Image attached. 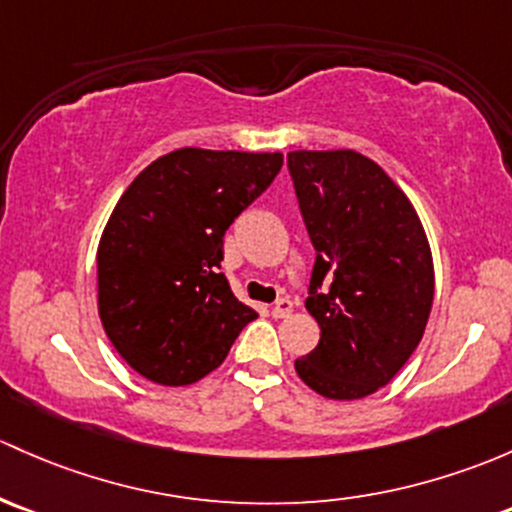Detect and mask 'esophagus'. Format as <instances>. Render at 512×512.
<instances>
[{"mask_svg":"<svg viewBox=\"0 0 512 512\" xmlns=\"http://www.w3.org/2000/svg\"><path fill=\"white\" fill-rule=\"evenodd\" d=\"M294 311V301L289 299V297H282V299H277L274 301V306H272V316L274 319H284V316H289Z\"/></svg>","mask_w":512,"mask_h":512,"instance_id":"34e87169","label":"esophagus"}]
</instances>
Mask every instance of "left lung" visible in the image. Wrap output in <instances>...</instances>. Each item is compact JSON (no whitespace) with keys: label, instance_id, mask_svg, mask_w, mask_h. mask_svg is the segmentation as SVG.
Listing matches in <instances>:
<instances>
[{"label":"left lung","instance_id":"left-lung-1","mask_svg":"<svg viewBox=\"0 0 512 512\" xmlns=\"http://www.w3.org/2000/svg\"><path fill=\"white\" fill-rule=\"evenodd\" d=\"M287 166L316 250L306 309L321 326L294 368L319 395L360 400L422 341L434 299L427 235L395 181L353 149L289 152Z\"/></svg>","mask_w":512,"mask_h":512}]
</instances>
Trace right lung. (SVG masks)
Here are the masks:
<instances>
[{
	"mask_svg": "<svg viewBox=\"0 0 512 512\" xmlns=\"http://www.w3.org/2000/svg\"><path fill=\"white\" fill-rule=\"evenodd\" d=\"M284 157L176 149L129 184L98 247V306L117 353L159 385L218 368L257 311L220 272L233 220L270 188Z\"/></svg>",
	"mask_w": 512,
	"mask_h": 512,
	"instance_id": "obj_1",
	"label": "right lung"
}]
</instances>
